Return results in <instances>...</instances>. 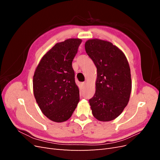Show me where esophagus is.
Returning <instances> with one entry per match:
<instances>
[{
	"mask_svg": "<svg viewBox=\"0 0 160 160\" xmlns=\"http://www.w3.org/2000/svg\"><path fill=\"white\" fill-rule=\"evenodd\" d=\"M85 82H83V83H81V86L82 88H83L84 87H85Z\"/></svg>",
	"mask_w": 160,
	"mask_h": 160,
	"instance_id": "1",
	"label": "esophagus"
}]
</instances>
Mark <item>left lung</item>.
Returning <instances> with one entry per match:
<instances>
[{"label": "left lung", "instance_id": "obj_1", "mask_svg": "<svg viewBox=\"0 0 160 160\" xmlns=\"http://www.w3.org/2000/svg\"><path fill=\"white\" fill-rule=\"evenodd\" d=\"M85 49L97 67L95 93L89 99L92 113L101 122L117 118L126 107L132 92L130 67L122 50L111 42L93 38Z\"/></svg>", "mask_w": 160, "mask_h": 160}]
</instances>
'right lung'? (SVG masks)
Here are the masks:
<instances>
[{
  "label": "right lung",
  "mask_w": 160,
  "mask_h": 160,
  "mask_svg": "<svg viewBox=\"0 0 160 160\" xmlns=\"http://www.w3.org/2000/svg\"><path fill=\"white\" fill-rule=\"evenodd\" d=\"M82 42L68 38L42 57L33 76V93L42 113L52 122L68 120L79 101L72 61Z\"/></svg>",
  "instance_id": "right-lung-1"
}]
</instances>
